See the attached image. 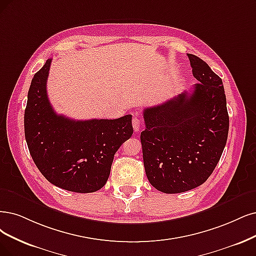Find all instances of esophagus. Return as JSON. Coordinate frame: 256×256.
Returning <instances> with one entry per match:
<instances>
[{"label":"esophagus","mask_w":256,"mask_h":256,"mask_svg":"<svg viewBox=\"0 0 256 256\" xmlns=\"http://www.w3.org/2000/svg\"><path fill=\"white\" fill-rule=\"evenodd\" d=\"M132 123H133V128H134V130L137 133V132H139V130H140V123H141L140 117L137 116V115H135V116L133 117V120H132Z\"/></svg>","instance_id":"obj_1"}]
</instances>
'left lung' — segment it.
<instances>
[{"label":"left lung","instance_id":"obj_1","mask_svg":"<svg viewBox=\"0 0 256 256\" xmlns=\"http://www.w3.org/2000/svg\"><path fill=\"white\" fill-rule=\"evenodd\" d=\"M193 92H184L144 110V164L150 184L166 194L202 184L213 173L226 144L229 115L222 79L204 60L188 54Z\"/></svg>","mask_w":256,"mask_h":256}]
</instances>
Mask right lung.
<instances>
[{"mask_svg": "<svg viewBox=\"0 0 256 256\" xmlns=\"http://www.w3.org/2000/svg\"><path fill=\"white\" fill-rule=\"evenodd\" d=\"M52 59L34 74L27 94L24 130L34 162L50 184L76 193L106 184L114 155L133 135L132 116L74 120L58 115L47 97Z\"/></svg>", "mask_w": 256, "mask_h": 256, "instance_id": "1", "label": "right lung"}]
</instances>
